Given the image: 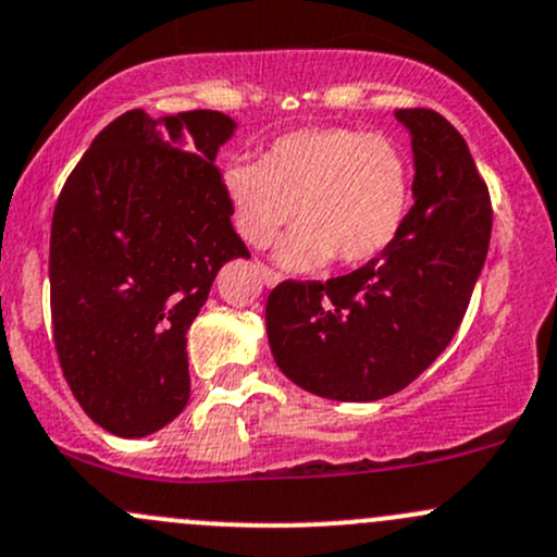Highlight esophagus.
I'll list each match as a JSON object with an SVG mask.
<instances>
[{
	"label": "esophagus",
	"instance_id": "obj_1",
	"mask_svg": "<svg viewBox=\"0 0 557 557\" xmlns=\"http://www.w3.org/2000/svg\"><path fill=\"white\" fill-rule=\"evenodd\" d=\"M261 277H263V283H267V288H274V285L280 283V272H274V269H269V267H261Z\"/></svg>",
	"mask_w": 557,
	"mask_h": 557
}]
</instances>
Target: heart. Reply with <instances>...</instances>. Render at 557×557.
<instances>
[{
    "mask_svg": "<svg viewBox=\"0 0 557 557\" xmlns=\"http://www.w3.org/2000/svg\"><path fill=\"white\" fill-rule=\"evenodd\" d=\"M223 194L234 226L252 247H267L299 212L277 247L288 269L334 258L361 267L401 232L412 201V172L396 143L342 126H314L274 139L261 161H232Z\"/></svg>",
    "mask_w": 557,
    "mask_h": 557,
    "instance_id": "obj_1",
    "label": "heart"
}]
</instances>
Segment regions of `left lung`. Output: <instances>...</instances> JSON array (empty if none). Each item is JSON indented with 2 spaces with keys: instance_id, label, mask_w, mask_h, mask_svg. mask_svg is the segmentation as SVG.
I'll return each instance as SVG.
<instances>
[{
  "instance_id": "1",
  "label": "left lung",
  "mask_w": 557,
  "mask_h": 557,
  "mask_svg": "<svg viewBox=\"0 0 557 557\" xmlns=\"http://www.w3.org/2000/svg\"><path fill=\"white\" fill-rule=\"evenodd\" d=\"M396 117L414 153L398 237L356 272L285 280L267 299L274 361L314 396L377 401L418 380L450 345L491 245V194L458 128L425 107Z\"/></svg>"
}]
</instances>
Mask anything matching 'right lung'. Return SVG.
<instances>
[{
  "label": "right lung",
  "mask_w": 557,
  "mask_h": 557,
  "mask_svg": "<svg viewBox=\"0 0 557 557\" xmlns=\"http://www.w3.org/2000/svg\"><path fill=\"white\" fill-rule=\"evenodd\" d=\"M237 123L215 110L161 121L128 110L66 177L50 226V318L83 412L137 440L190 396L185 334L218 269L250 258L215 166Z\"/></svg>",
  "instance_id": "1"
}]
</instances>
